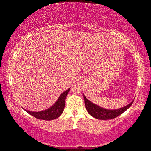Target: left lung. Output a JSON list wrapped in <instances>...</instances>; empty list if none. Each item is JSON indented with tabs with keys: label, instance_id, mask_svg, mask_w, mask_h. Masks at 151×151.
Segmentation results:
<instances>
[{
	"label": "left lung",
	"instance_id": "8db88e82",
	"mask_svg": "<svg viewBox=\"0 0 151 151\" xmlns=\"http://www.w3.org/2000/svg\"><path fill=\"white\" fill-rule=\"evenodd\" d=\"M84 103H85V106L88 113L95 118L98 119H111L115 118L121 115L122 113L127 111L130 106L133 104V101L128 104L127 106H124L122 108H119L118 109H115V110H109V109H106L102 107L98 106V105L93 104L88 100L85 96H84Z\"/></svg>",
	"mask_w": 151,
	"mask_h": 151
}]
</instances>
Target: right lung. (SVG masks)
Segmentation results:
<instances>
[{
    "mask_svg": "<svg viewBox=\"0 0 151 151\" xmlns=\"http://www.w3.org/2000/svg\"><path fill=\"white\" fill-rule=\"evenodd\" d=\"M69 90L70 88L63 92L60 96L55 104L47 110L39 111V112H32V111L25 110V109L24 110L37 119H43V120H52V119H56L60 116L63 112L65 106V99Z\"/></svg>",
    "mask_w": 151,
    "mask_h": 151,
    "instance_id": "add662e5",
    "label": "right lung"
}]
</instances>
